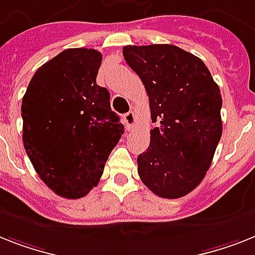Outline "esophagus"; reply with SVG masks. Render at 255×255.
Returning a JSON list of instances; mask_svg holds the SVG:
<instances>
[{"label":"esophagus","instance_id":"obj_1","mask_svg":"<svg viewBox=\"0 0 255 255\" xmlns=\"http://www.w3.org/2000/svg\"><path fill=\"white\" fill-rule=\"evenodd\" d=\"M124 123H125L126 129L128 130H131L135 125V116L132 112H128L124 115Z\"/></svg>","mask_w":255,"mask_h":255}]
</instances>
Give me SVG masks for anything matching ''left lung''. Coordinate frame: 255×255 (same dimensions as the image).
Wrapping results in <instances>:
<instances>
[{"label":"left lung","instance_id":"obj_1","mask_svg":"<svg viewBox=\"0 0 255 255\" xmlns=\"http://www.w3.org/2000/svg\"><path fill=\"white\" fill-rule=\"evenodd\" d=\"M126 64L150 99V146L138 174L153 194L176 199L205 178L222 138V95L205 62L170 44L126 45Z\"/></svg>","mask_w":255,"mask_h":255}]
</instances>
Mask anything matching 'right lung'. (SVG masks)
Returning a JSON list of instances; mask_svg holds the SVG:
<instances>
[{"label": "right lung", "instance_id": "right-lung-1", "mask_svg": "<svg viewBox=\"0 0 255 255\" xmlns=\"http://www.w3.org/2000/svg\"><path fill=\"white\" fill-rule=\"evenodd\" d=\"M102 53L61 52L39 67L22 100L23 144L33 168L60 197L78 199L99 184L124 134L108 90L96 85Z\"/></svg>", "mask_w": 255, "mask_h": 255}]
</instances>
